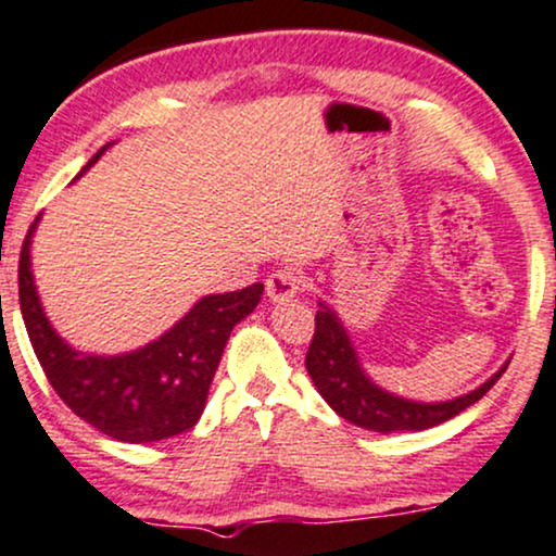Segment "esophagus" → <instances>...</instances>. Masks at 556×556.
I'll list each match as a JSON object with an SVG mask.
<instances>
[{
    "label": "esophagus",
    "instance_id": "34e87169",
    "mask_svg": "<svg viewBox=\"0 0 556 556\" xmlns=\"http://www.w3.org/2000/svg\"><path fill=\"white\" fill-rule=\"evenodd\" d=\"M301 286H304V280H301V273L293 270V267H280V270L270 273L265 280L267 296H270V301H278V304L296 296Z\"/></svg>",
    "mask_w": 556,
    "mask_h": 556
}]
</instances>
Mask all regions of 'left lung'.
<instances>
[{"instance_id": "1", "label": "left lung", "mask_w": 556, "mask_h": 556, "mask_svg": "<svg viewBox=\"0 0 556 556\" xmlns=\"http://www.w3.org/2000/svg\"><path fill=\"white\" fill-rule=\"evenodd\" d=\"M314 338L306 351V371H309L317 392L325 402L358 428L376 433H402V430H428L471 407L495 387L508 363L492 374L475 392L454 396L448 402H415L396 396L387 389L376 387L363 371L358 353L338 314L325 301H319V312L314 317Z\"/></svg>"}]
</instances>
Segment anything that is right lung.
<instances>
[{"mask_svg":"<svg viewBox=\"0 0 556 556\" xmlns=\"http://www.w3.org/2000/svg\"><path fill=\"white\" fill-rule=\"evenodd\" d=\"M108 147H102L77 177L85 175ZM38 222L40 216L27 229L20 250V312L46 379L66 407L100 433L123 443L164 441L193 428L203 415L226 340L237 321L260 304L263 283L203 296L175 327L139 351L79 353L53 330L40 306L30 263Z\"/></svg>","mask_w":556,"mask_h":556,"instance_id":"right-lung-1","label":"right lung"}]
</instances>
